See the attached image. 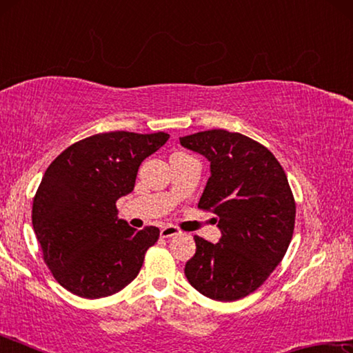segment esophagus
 <instances>
[{
	"label": "esophagus",
	"instance_id": "obj_1",
	"mask_svg": "<svg viewBox=\"0 0 353 353\" xmlns=\"http://www.w3.org/2000/svg\"><path fill=\"white\" fill-rule=\"evenodd\" d=\"M181 234L182 232L179 230L176 225H165V227H162V230H160V236L162 238H171V236H176Z\"/></svg>",
	"mask_w": 353,
	"mask_h": 353
}]
</instances>
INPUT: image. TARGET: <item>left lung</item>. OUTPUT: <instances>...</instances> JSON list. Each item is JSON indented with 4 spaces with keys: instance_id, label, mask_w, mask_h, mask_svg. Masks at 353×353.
<instances>
[{
    "instance_id": "obj_1",
    "label": "left lung",
    "mask_w": 353,
    "mask_h": 353,
    "mask_svg": "<svg viewBox=\"0 0 353 353\" xmlns=\"http://www.w3.org/2000/svg\"><path fill=\"white\" fill-rule=\"evenodd\" d=\"M181 145L210 162L198 207L214 213L221 230L213 244L196 235L185 265L190 285L213 301L246 297L282 261L294 230L296 204L282 165L246 135L212 129Z\"/></svg>"
}]
</instances>
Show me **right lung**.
Segmentation results:
<instances>
[{"label": "right lung", "instance_id": "1", "mask_svg": "<svg viewBox=\"0 0 353 353\" xmlns=\"http://www.w3.org/2000/svg\"><path fill=\"white\" fill-rule=\"evenodd\" d=\"M168 139L165 132L97 134L48 166L34 198L32 225L45 263L65 290L107 297L139 276L160 230L130 227L118 218L117 201L134 190L143 160Z\"/></svg>", "mask_w": 353, "mask_h": 353}]
</instances>
